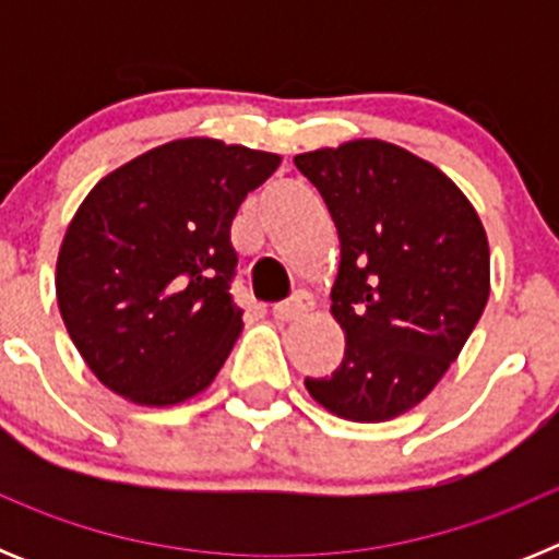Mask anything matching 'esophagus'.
I'll use <instances>...</instances> for the list:
<instances>
[{"label": "esophagus", "mask_w": 559, "mask_h": 559, "mask_svg": "<svg viewBox=\"0 0 559 559\" xmlns=\"http://www.w3.org/2000/svg\"><path fill=\"white\" fill-rule=\"evenodd\" d=\"M310 310V299H305V296H299V299H294V302H280L274 305V310H271V316H274L276 322H296V319H302L305 313Z\"/></svg>", "instance_id": "esophagus-1"}]
</instances>
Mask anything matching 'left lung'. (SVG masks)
Here are the masks:
<instances>
[{"label": "left lung", "mask_w": 559, "mask_h": 559, "mask_svg": "<svg viewBox=\"0 0 559 559\" xmlns=\"http://www.w3.org/2000/svg\"><path fill=\"white\" fill-rule=\"evenodd\" d=\"M338 229L330 313L344 360L310 397L353 423H386L433 392L490 296V243L445 173L383 140L296 153Z\"/></svg>", "instance_id": "1"}]
</instances>
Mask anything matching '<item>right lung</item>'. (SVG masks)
I'll use <instances>...</instances> for the list:
<instances>
[{"mask_svg": "<svg viewBox=\"0 0 559 559\" xmlns=\"http://www.w3.org/2000/svg\"><path fill=\"white\" fill-rule=\"evenodd\" d=\"M283 156L187 136L103 176L67 226L56 296L103 386L179 406L210 386L243 330L229 229Z\"/></svg>", "mask_w": 559, "mask_h": 559, "instance_id": "add662e5", "label": "right lung"}]
</instances>
